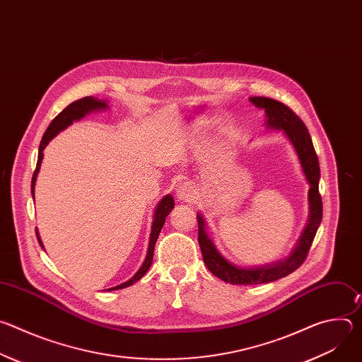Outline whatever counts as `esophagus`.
I'll return each mask as SVG.
<instances>
[{
  "label": "esophagus",
  "instance_id": "obj_1",
  "mask_svg": "<svg viewBox=\"0 0 362 362\" xmlns=\"http://www.w3.org/2000/svg\"><path fill=\"white\" fill-rule=\"evenodd\" d=\"M176 196H177L179 200L190 202L196 196V189L193 187V185L190 182H182V183L177 185Z\"/></svg>",
  "mask_w": 362,
  "mask_h": 362
}]
</instances>
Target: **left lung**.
Instances as JSON below:
<instances>
[{
    "mask_svg": "<svg viewBox=\"0 0 362 362\" xmlns=\"http://www.w3.org/2000/svg\"><path fill=\"white\" fill-rule=\"evenodd\" d=\"M249 100L256 107L265 110L267 126L269 129L284 130L286 137L291 140L298 154L302 172L309 186H311L308 192L309 218L295 249L288 257H285V259L264 267L240 268L230 264L219 253L212 239L206 233V223L203 216L197 214V240L203 255V262L215 276L232 285H259L274 282L296 271L306 259L309 247H311L322 221V199L318 187L321 176L320 162L306 126L288 106H285L284 103L278 100L268 97H250Z\"/></svg>",
    "mask_w": 362,
    "mask_h": 362,
    "instance_id": "obj_1",
    "label": "left lung"
}]
</instances>
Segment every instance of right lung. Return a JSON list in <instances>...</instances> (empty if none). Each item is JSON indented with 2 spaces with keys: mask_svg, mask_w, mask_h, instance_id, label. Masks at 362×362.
<instances>
[{
  "mask_svg": "<svg viewBox=\"0 0 362 362\" xmlns=\"http://www.w3.org/2000/svg\"><path fill=\"white\" fill-rule=\"evenodd\" d=\"M107 101L105 100H98L93 95H88V97H83L80 100H76L73 101L71 105H69L60 115L56 116V119L49 123V126L47 127L44 136H42V140L40 143V148H38V160H37V166H35V170H34V175H33V180H31V193H33V197H34V187H35V180H37V175L40 172V166H41V162H42V156L44 153L42 150L45 148V146L48 144V141L56 137L62 130L67 129L70 124H73V122H77L80 119H83L86 115L91 113V112H97V110H105L107 109ZM175 208V200H173V196L170 194H166L159 203H158V208L156 211H154V215H153V225H151V232H150V240H148V249H147V255H146V259L141 265V268L134 274V276L132 279H129L127 282L122 284V285H117L115 288H110V291H115V289H123V288H127L130 285H133L134 282H137L140 278H143V275L148 271V268L151 267V262H153V252H154V245H156V240L159 238V233L166 222V216L172 212V209ZM37 232V239L40 242V245L42 246V242L40 239V235H38V230ZM44 249V246H42ZM109 291V289H107Z\"/></svg>",
  "mask_w": 362,
  "mask_h": 362,
  "instance_id": "1",
  "label": "right lung"
}]
</instances>
